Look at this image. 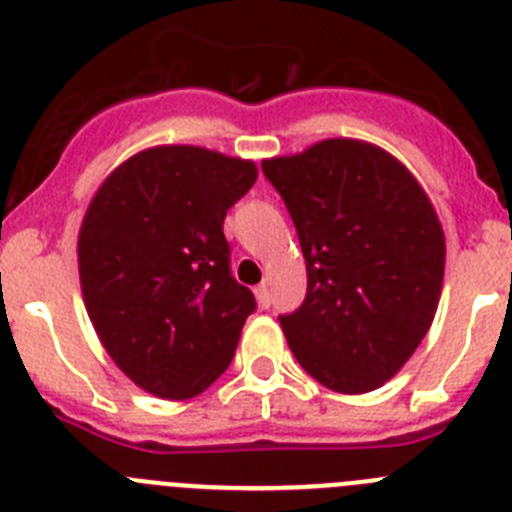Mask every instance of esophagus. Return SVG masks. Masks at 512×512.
I'll list each match as a JSON object with an SVG mask.
<instances>
[{"label": "esophagus", "instance_id": "esophagus-1", "mask_svg": "<svg viewBox=\"0 0 512 512\" xmlns=\"http://www.w3.org/2000/svg\"><path fill=\"white\" fill-rule=\"evenodd\" d=\"M255 295H257V303H260V308H270L272 298H270V288H267L265 283H262V285H257Z\"/></svg>", "mask_w": 512, "mask_h": 512}]
</instances>
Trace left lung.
<instances>
[{
  "mask_svg": "<svg viewBox=\"0 0 512 512\" xmlns=\"http://www.w3.org/2000/svg\"><path fill=\"white\" fill-rule=\"evenodd\" d=\"M308 270L303 305L280 315L298 364L341 394H366L407 364L432 326L444 232L407 166L353 138L262 161Z\"/></svg>",
  "mask_w": 512,
  "mask_h": 512,
  "instance_id": "obj_1",
  "label": "left lung"
}]
</instances>
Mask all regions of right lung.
I'll list each match as a JSON object with an SVG mask.
<instances>
[{"mask_svg":"<svg viewBox=\"0 0 512 512\" xmlns=\"http://www.w3.org/2000/svg\"><path fill=\"white\" fill-rule=\"evenodd\" d=\"M252 161L156 146L95 191L78 237L85 308L118 369L148 394L191 399L227 371L257 303L229 270L227 209Z\"/></svg>","mask_w":512,"mask_h":512,"instance_id":"add662e5","label":"right lung"}]
</instances>
